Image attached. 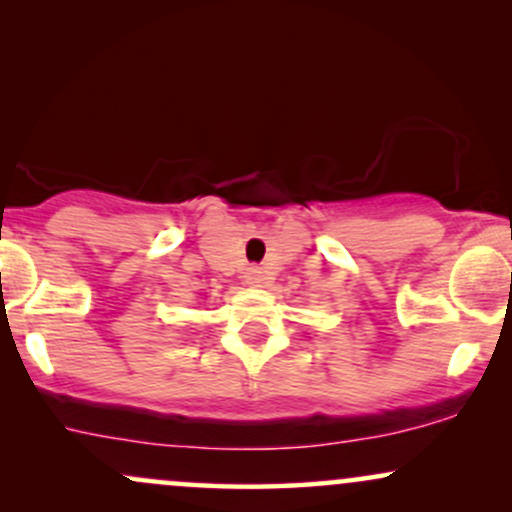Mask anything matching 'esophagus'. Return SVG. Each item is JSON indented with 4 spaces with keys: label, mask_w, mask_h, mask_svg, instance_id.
<instances>
[{
    "label": "esophagus",
    "mask_w": 512,
    "mask_h": 512,
    "mask_svg": "<svg viewBox=\"0 0 512 512\" xmlns=\"http://www.w3.org/2000/svg\"><path fill=\"white\" fill-rule=\"evenodd\" d=\"M245 281H248L250 286H260L262 281H264L262 267H255V264H252V267L245 269Z\"/></svg>",
    "instance_id": "obj_1"
}]
</instances>
